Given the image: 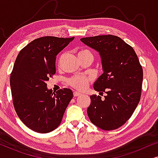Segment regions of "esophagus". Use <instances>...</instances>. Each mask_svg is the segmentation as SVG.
<instances>
[{"instance_id":"34e87169","label":"esophagus","mask_w":158,"mask_h":158,"mask_svg":"<svg viewBox=\"0 0 158 158\" xmlns=\"http://www.w3.org/2000/svg\"><path fill=\"white\" fill-rule=\"evenodd\" d=\"M81 95H82V94H81V93H79V92H77V91H75V92H73V96H74L75 97L81 96Z\"/></svg>"}]
</instances>
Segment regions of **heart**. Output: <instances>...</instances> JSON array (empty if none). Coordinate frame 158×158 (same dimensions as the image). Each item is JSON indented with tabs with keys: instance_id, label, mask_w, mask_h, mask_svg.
Masks as SVG:
<instances>
[{
	"instance_id": "1",
	"label": "heart",
	"mask_w": 158,
	"mask_h": 158,
	"mask_svg": "<svg viewBox=\"0 0 158 158\" xmlns=\"http://www.w3.org/2000/svg\"><path fill=\"white\" fill-rule=\"evenodd\" d=\"M79 57H92L94 58L92 52L88 49H83L80 52ZM90 80L88 77L81 76V75H75V76L71 77L70 78L68 79V83L70 86L75 89L79 90H83L87 88L89 84Z\"/></svg>"
}]
</instances>
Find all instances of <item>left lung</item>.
<instances>
[{"label": "left lung", "mask_w": 158, "mask_h": 158, "mask_svg": "<svg viewBox=\"0 0 158 158\" xmlns=\"http://www.w3.org/2000/svg\"><path fill=\"white\" fill-rule=\"evenodd\" d=\"M101 55L103 73L94 83L104 98L90 96L87 109L90 122L103 130L122 127L131 117L141 98L143 70L130 45L116 36L100 35L81 39Z\"/></svg>", "instance_id": "1"}]
</instances>
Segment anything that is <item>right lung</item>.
<instances>
[{
    "mask_svg": "<svg viewBox=\"0 0 158 158\" xmlns=\"http://www.w3.org/2000/svg\"><path fill=\"white\" fill-rule=\"evenodd\" d=\"M74 38L36 39L21 49L15 61L10 77L15 111L21 122L36 132L55 130L73 98L70 89L52 93L46 82L55 74L57 55Z\"/></svg>",
    "mask_w": 158,
    "mask_h": 158,
    "instance_id": "obj_1",
    "label": "right lung"
}]
</instances>
